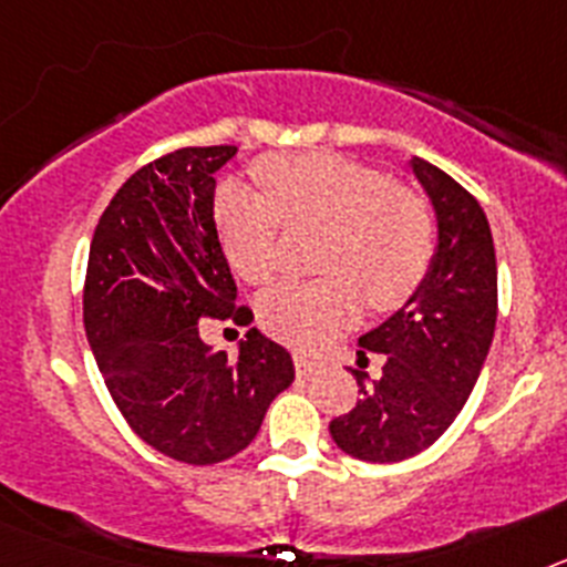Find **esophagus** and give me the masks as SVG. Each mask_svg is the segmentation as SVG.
I'll return each instance as SVG.
<instances>
[{
	"label": "esophagus",
	"mask_w": 567,
	"mask_h": 567,
	"mask_svg": "<svg viewBox=\"0 0 567 567\" xmlns=\"http://www.w3.org/2000/svg\"><path fill=\"white\" fill-rule=\"evenodd\" d=\"M292 358H295V369H298V374H303V378L315 374L320 365H323L318 358H312V354H307V352H300V349H295Z\"/></svg>",
	"instance_id": "esophagus-1"
}]
</instances>
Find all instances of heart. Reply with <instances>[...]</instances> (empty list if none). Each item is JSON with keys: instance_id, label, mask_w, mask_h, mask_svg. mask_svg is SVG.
I'll return each instance as SVG.
<instances>
[{"instance_id": "heart-1", "label": "heart", "mask_w": 567, "mask_h": 567, "mask_svg": "<svg viewBox=\"0 0 567 567\" xmlns=\"http://www.w3.org/2000/svg\"><path fill=\"white\" fill-rule=\"evenodd\" d=\"M255 173L269 198L238 184L218 195V229L240 278H275L280 221L329 229L320 252L327 278L287 280L260 298V323L269 332L318 346L358 320L363 295L369 307L389 312L417 292L434 258V215L423 195L332 153L275 155Z\"/></svg>"}]
</instances>
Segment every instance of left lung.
<instances>
[{
	"instance_id": "1",
	"label": "left lung",
	"mask_w": 567,
	"mask_h": 567,
	"mask_svg": "<svg viewBox=\"0 0 567 567\" xmlns=\"http://www.w3.org/2000/svg\"><path fill=\"white\" fill-rule=\"evenodd\" d=\"M412 169L437 215V249L417 292L358 340L385 354L372 385L329 423L340 452L365 463H400L454 423L477 383L497 327V255L477 198L452 175L414 155Z\"/></svg>"
}]
</instances>
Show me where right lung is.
Instances as JSON below:
<instances>
[{"label": "right lung", "mask_w": 567, "mask_h": 567, "mask_svg": "<svg viewBox=\"0 0 567 567\" xmlns=\"http://www.w3.org/2000/svg\"><path fill=\"white\" fill-rule=\"evenodd\" d=\"M238 153L182 147L133 173L99 218L84 278V332L110 398L138 437L178 463L244 452L295 380L289 352L249 329L238 358L198 320L249 323L215 229V173Z\"/></svg>", "instance_id": "add662e5"}]
</instances>
